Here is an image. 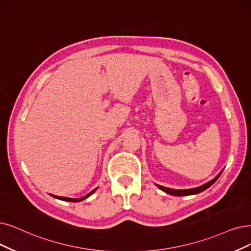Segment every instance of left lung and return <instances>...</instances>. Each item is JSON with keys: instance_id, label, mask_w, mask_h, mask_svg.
Masks as SVG:
<instances>
[{"instance_id": "1", "label": "left lung", "mask_w": 251, "mask_h": 251, "mask_svg": "<svg viewBox=\"0 0 251 251\" xmlns=\"http://www.w3.org/2000/svg\"><path fill=\"white\" fill-rule=\"evenodd\" d=\"M223 171L220 172L215 178H213L212 180H210L209 182L199 186V187H195V188H189V189H173V188H169V187H165V186H162V185H158V184H155L159 189H162L163 192L169 194V195H172V196H176V197H182V196H190V195H197V194H200L204 192V190H206L208 187L211 186L216 180L219 178V176L222 175Z\"/></svg>"}]
</instances>
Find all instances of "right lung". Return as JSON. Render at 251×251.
I'll return each instance as SVG.
<instances>
[{"mask_svg":"<svg viewBox=\"0 0 251 251\" xmlns=\"http://www.w3.org/2000/svg\"><path fill=\"white\" fill-rule=\"evenodd\" d=\"M98 189V187L97 188H95L94 190H92L91 193L89 194H87L86 196H84L83 198H80V199H71V198H66V197H57V196H53L52 195V197H54V198H56V199H58V200H63V201H69V202H80V201H83V200H85L86 198H88L89 196L91 195H93L96 190Z\"/></svg>","mask_w":251,"mask_h":251,"instance_id":"right-lung-1","label":"right lung"}]
</instances>
